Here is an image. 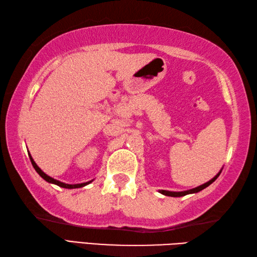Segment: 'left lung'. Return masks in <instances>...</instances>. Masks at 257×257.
Masks as SVG:
<instances>
[{
  "mask_svg": "<svg viewBox=\"0 0 257 257\" xmlns=\"http://www.w3.org/2000/svg\"><path fill=\"white\" fill-rule=\"evenodd\" d=\"M221 171L216 174V176L211 179L209 182H206L204 184L200 185V187H196L194 189H191V190H188V191H182V192H172V191H166V190H160V193L165 194V195H168V196H173V198H178V196H183V195H187V194H191V193H196V192H200V191H202L203 189H205L206 187H209L210 184H212L213 182L215 181V180L217 179V177L220 176Z\"/></svg>",
  "mask_w": 257,
  "mask_h": 257,
  "instance_id": "obj_1",
  "label": "left lung"
}]
</instances>
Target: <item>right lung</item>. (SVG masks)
<instances>
[{
    "label": "right lung",
    "mask_w": 257,
    "mask_h": 257,
    "mask_svg": "<svg viewBox=\"0 0 257 257\" xmlns=\"http://www.w3.org/2000/svg\"><path fill=\"white\" fill-rule=\"evenodd\" d=\"M29 157H30V159H31V162H32V165H33V167H34V169L36 170V172L40 174V176L45 180V181H47V182H50V183H54V184H56V185H58V187H62V188H65V189H76V188H81V187H85V185H87V184H89L91 181H88V182H85V183H80V184H67V183H64V182H61V181H58V180H55V179H53V178H51L50 176H47L46 173H44L43 172L40 168H38V166L36 165L35 163V161L33 160V158H32V156H31V154L29 152Z\"/></svg>",
    "instance_id": "1"
}]
</instances>
